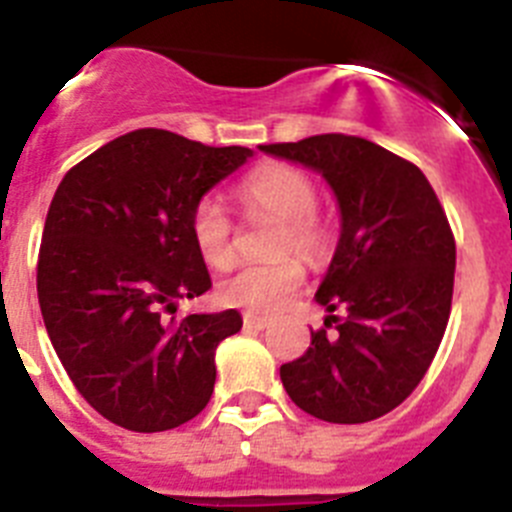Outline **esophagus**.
Here are the masks:
<instances>
[{"instance_id":"esophagus-1","label":"esophagus","mask_w":512,"mask_h":512,"mask_svg":"<svg viewBox=\"0 0 512 512\" xmlns=\"http://www.w3.org/2000/svg\"><path fill=\"white\" fill-rule=\"evenodd\" d=\"M243 323H246L248 328H259V330H264V328H269L271 320H269V318H264V315H253V312H246V315H243Z\"/></svg>"}]
</instances>
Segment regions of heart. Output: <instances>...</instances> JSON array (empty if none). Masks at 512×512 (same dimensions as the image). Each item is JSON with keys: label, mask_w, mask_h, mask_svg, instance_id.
Here are the masks:
<instances>
[{"label": "heart", "mask_w": 512, "mask_h": 512, "mask_svg": "<svg viewBox=\"0 0 512 512\" xmlns=\"http://www.w3.org/2000/svg\"><path fill=\"white\" fill-rule=\"evenodd\" d=\"M238 200L248 215L277 220L269 264H246L220 282V300L251 312H271L287 305L305 282L300 256L320 259L330 246V233L318 217V189L297 166L266 164L238 184ZM194 248L210 266H228L235 253L233 220L215 197H202L189 215Z\"/></svg>", "instance_id": "obj_1"}]
</instances>
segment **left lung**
<instances>
[{
  "mask_svg": "<svg viewBox=\"0 0 512 512\" xmlns=\"http://www.w3.org/2000/svg\"><path fill=\"white\" fill-rule=\"evenodd\" d=\"M323 174L341 207V238L315 302L328 337L282 364L297 408L328 423H366L395 410L425 377L451 315L456 243L423 171L356 135L325 133L261 146Z\"/></svg>",
  "mask_w": 512,
  "mask_h": 512,
  "instance_id": "8db88e82",
  "label": "left lung"
}]
</instances>
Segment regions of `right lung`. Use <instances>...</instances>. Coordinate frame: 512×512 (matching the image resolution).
I'll return each mask as SVG.
<instances>
[{
  "label": "right lung",
  "mask_w": 512,
  "mask_h": 512,
  "mask_svg": "<svg viewBox=\"0 0 512 512\" xmlns=\"http://www.w3.org/2000/svg\"><path fill=\"white\" fill-rule=\"evenodd\" d=\"M251 156L140 128L58 184L38 253L40 312L79 395L110 423L169 431L210 402L215 348L241 330V315L166 312L212 287L189 215Z\"/></svg>",
  "instance_id": "obj_1"
}]
</instances>
